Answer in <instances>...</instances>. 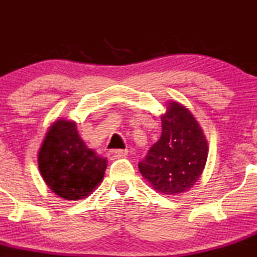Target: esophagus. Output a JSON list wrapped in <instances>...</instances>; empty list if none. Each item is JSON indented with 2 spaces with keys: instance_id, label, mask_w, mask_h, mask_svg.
Instances as JSON below:
<instances>
[{
  "instance_id": "1",
  "label": "esophagus",
  "mask_w": 257,
  "mask_h": 257,
  "mask_svg": "<svg viewBox=\"0 0 257 257\" xmlns=\"http://www.w3.org/2000/svg\"><path fill=\"white\" fill-rule=\"evenodd\" d=\"M126 154H128V151H126V149H110V151H108L106 156H108V158L110 159V161H114V159L123 158Z\"/></svg>"
}]
</instances>
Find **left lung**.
<instances>
[{
  "instance_id": "obj_1",
  "label": "left lung",
  "mask_w": 257,
  "mask_h": 257,
  "mask_svg": "<svg viewBox=\"0 0 257 257\" xmlns=\"http://www.w3.org/2000/svg\"><path fill=\"white\" fill-rule=\"evenodd\" d=\"M162 134L138 164L142 176L158 193L176 196L200 179L208 156L202 126L178 101H168L161 115Z\"/></svg>"
}]
</instances>
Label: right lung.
I'll return each mask as SVG.
<instances>
[{"mask_svg":"<svg viewBox=\"0 0 257 257\" xmlns=\"http://www.w3.org/2000/svg\"><path fill=\"white\" fill-rule=\"evenodd\" d=\"M42 179L66 201L84 200L103 181L108 161L88 148L74 120L57 119L47 129L37 153Z\"/></svg>","mask_w":257,"mask_h":257,"instance_id":"right-lung-1","label":"right lung"}]
</instances>
